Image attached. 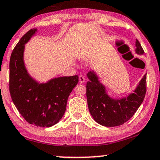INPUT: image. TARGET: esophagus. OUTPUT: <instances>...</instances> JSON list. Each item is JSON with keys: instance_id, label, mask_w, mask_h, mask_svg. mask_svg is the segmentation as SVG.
Returning <instances> with one entry per match:
<instances>
[{"instance_id": "obj_1", "label": "esophagus", "mask_w": 160, "mask_h": 160, "mask_svg": "<svg viewBox=\"0 0 160 160\" xmlns=\"http://www.w3.org/2000/svg\"><path fill=\"white\" fill-rule=\"evenodd\" d=\"M79 81H80V83H83L85 82V77L82 76V75H80L79 76Z\"/></svg>"}]
</instances>
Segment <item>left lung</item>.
Instances as JSON below:
<instances>
[{"label":"left lung","instance_id":"obj_1","mask_svg":"<svg viewBox=\"0 0 160 160\" xmlns=\"http://www.w3.org/2000/svg\"><path fill=\"white\" fill-rule=\"evenodd\" d=\"M136 53L142 55L141 44L136 40ZM146 75L138 82L133 93L122 98L109 95L105 86L94 71L87 74L86 96L90 114L96 122L105 127L120 126L132 118L143 102L146 93Z\"/></svg>","mask_w":160,"mask_h":160}]
</instances>
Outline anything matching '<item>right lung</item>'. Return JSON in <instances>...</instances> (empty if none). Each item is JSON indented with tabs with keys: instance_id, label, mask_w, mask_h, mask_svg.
I'll list each match as a JSON object with an SVG mask.
<instances>
[{
	"instance_id": "1",
	"label": "right lung",
	"mask_w": 160,
	"mask_h": 160,
	"mask_svg": "<svg viewBox=\"0 0 160 160\" xmlns=\"http://www.w3.org/2000/svg\"><path fill=\"white\" fill-rule=\"evenodd\" d=\"M36 32V28L29 30L12 51L9 61V92L17 109L29 124L50 128L62 118L68 96L78 83L79 78L78 75L59 77L39 82L30 76L24 64V45Z\"/></svg>"
}]
</instances>
